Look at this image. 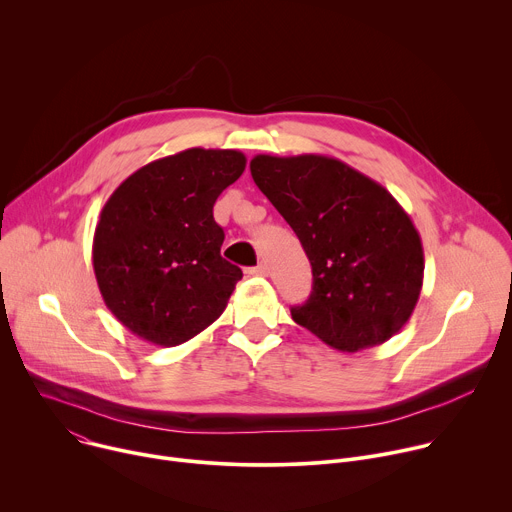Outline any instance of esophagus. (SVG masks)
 Returning a JSON list of instances; mask_svg holds the SVG:
<instances>
[{
    "mask_svg": "<svg viewBox=\"0 0 512 512\" xmlns=\"http://www.w3.org/2000/svg\"><path fill=\"white\" fill-rule=\"evenodd\" d=\"M249 273H251V275H261V277H265V275L269 273V267H267L265 263H259V265L251 267V269H249Z\"/></svg>",
    "mask_w": 512,
    "mask_h": 512,
    "instance_id": "34e87169",
    "label": "esophagus"
}]
</instances>
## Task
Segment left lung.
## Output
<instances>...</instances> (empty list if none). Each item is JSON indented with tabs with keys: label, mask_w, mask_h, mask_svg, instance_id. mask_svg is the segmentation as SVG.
<instances>
[{
	"label": "left lung",
	"mask_w": 512,
	"mask_h": 512,
	"mask_svg": "<svg viewBox=\"0 0 512 512\" xmlns=\"http://www.w3.org/2000/svg\"><path fill=\"white\" fill-rule=\"evenodd\" d=\"M259 190L298 235L312 294L291 318L340 352L387 342L411 318L423 247L401 204L375 180L316 154L249 164Z\"/></svg>",
	"instance_id": "1"
}]
</instances>
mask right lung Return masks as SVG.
Wrapping results in <instances>:
<instances>
[{
    "instance_id": "right-lung-1",
    "label": "right lung",
    "mask_w": 512,
    "mask_h": 512,
    "mask_svg": "<svg viewBox=\"0 0 512 512\" xmlns=\"http://www.w3.org/2000/svg\"><path fill=\"white\" fill-rule=\"evenodd\" d=\"M245 166L237 150H184L139 168L105 202L93 269L107 308L135 336L178 346L225 312L243 271L221 257L212 206Z\"/></svg>"
}]
</instances>
